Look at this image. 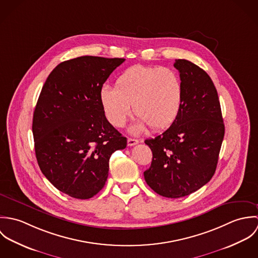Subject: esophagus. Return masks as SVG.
Wrapping results in <instances>:
<instances>
[{"mask_svg":"<svg viewBox=\"0 0 258 258\" xmlns=\"http://www.w3.org/2000/svg\"><path fill=\"white\" fill-rule=\"evenodd\" d=\"M139 141L137 139H133V138H128V146H134L136 144H138Z\"/></svg>","mask_w":258,"mask_h":258,"instance_id":"1","label":"esophagus"}]
</instances>
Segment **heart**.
<instances>
[{"mask_svg": "<svg viewBox=\"0 0 258 258\" xmlns=\"http://www.w3.org/2000/svg\"><path fill=\"white\" fill-rule=\"evenodd\" d=\"M99 99L113 126H124L133 106L138 118L132 132L140 133L148 127L161 131L178 118L184 101V87L179 74L171 69L136 64L118 75L115 88L102 86Z\"/></svg>", "mask_w": 258, "mask_h": 258, "instance_id": "1", "label": "heart"}]
</instances>
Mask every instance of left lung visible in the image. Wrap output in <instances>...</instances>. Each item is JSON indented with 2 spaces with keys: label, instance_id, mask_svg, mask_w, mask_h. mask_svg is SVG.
<instances>
[{
  "label": "left lung",
  "instance_id": "8db88e82",
  "mask_svg": "<svg viewBox=\"0 0 258 258\" xmlns=\"http://www.w3.org/2000/svg\"><path fill=\"white\" fill-rule=\"evenodd\" d=\"M184 101L176 121L161 135L145 140L153 159L144 172L148 185L160 196L177 199L210 182L219 160L224 124L216 86L204 70L176 59Z\"/></svg>",
  "mask_w": 258,
  "mask_h": 258
}]
</instances>
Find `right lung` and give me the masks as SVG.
I'll list each match as a JSON object with an SVG mask.
<instances>
[{"label": "right lung", "mask_w": 258, "mask_h": 258, "mask_svg": "<svg viewBox=\"0 0 258 258\" xmlns=\"http://www.w3.org/2000/svg\"><path fill=\"white\" fill-rule=\"evenodd\" d=\"M124 58L80 56L59 63L46 78L33 118L37 163L58 190L90 199L105 184L112 153L123 137L105 117L99 92Z\"/></svg>", "instance_id": "add662e5"}]
</instances>
